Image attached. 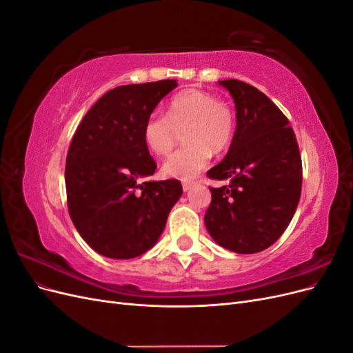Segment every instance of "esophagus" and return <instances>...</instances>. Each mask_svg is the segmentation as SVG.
<instances>
[{
    "label": "esophagus",
    "instance_id": "obj_1",
    "mask_svg": "<svg viewBox=\"0 0 353 353\" xmlns=\"http://www.w3.org/2000/svg\"><path fill=\"white\" fill-rule=\"evenodd\" d=\"M194 185V183H183V190L184 191H188V190H191V187Z\"/></svg>",
    "mask_w": 353,
    "mask_h": 353
}]
</instances>
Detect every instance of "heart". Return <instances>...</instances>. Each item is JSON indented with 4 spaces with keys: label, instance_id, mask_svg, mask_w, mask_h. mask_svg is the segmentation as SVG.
I'll return each instance as SVG.
<instances>
[{
    "label": "heart",
    "instance_id": "1",
    "mask_svg": "<svg viewBox=\"0 0 353 353\" xmlns=\"http://www.w3.org/2000/svg\"><path fill=\"white\" fill-rule=\"evenodd\" d=\"M185 145L166 159L165 176L191 179L206 166L212 153L230 147L236 132V113L222 100L201 90H185L169 101L166 114L153 112L143 126V140L150 152L166 156L172 150L176 131Z\"/></svg>",
    "mask_w": 353,
    "mask_h": 353
}]
</instances>
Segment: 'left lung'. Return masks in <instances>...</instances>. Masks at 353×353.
Returning a JSON list of instances; mask_svg holds the SVG:
<instances>
[{
	"label": "left lung",
	"mask_w": 353,
	"mask_h": 353,
	"mask_svg": "<svg viewBox=\"0 0 353 353\" xmlns=\"http://www.w3.org/2000/svg\"><path fill=\"white\" fill-rule=\"evenodd\" d=\"M236 103L237 128L210 179L205 223L212 239L231 252L268 249L290 223L302 191V159L288 119L263 92L237 79L219 81Z\"/></svg>",
	"instance_id": "left-lung-1"
}]
</instances>
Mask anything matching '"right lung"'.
Listing matches in <instances>:
<instances>
[{
  "label": "right lung",
  "instance_id": "right-lung-1",
  "mask_svg": "<svg viewBox=\"0 0 353 353\" xmlns=\"http://www.w3.org/2000/svg\"><path fill=\"white\" fill-rule=\"evenodd\" d=\"M175 79L122 85L83 116L66 157L68 209L91 249L112 259L137 258L163 232L183 194L178 179L148 181L157 168L143 126Z\"/></svg>",
  "mask_w": 353,
  "mask_h": 353
}]
</instances>
